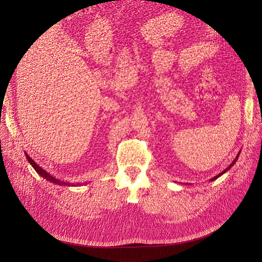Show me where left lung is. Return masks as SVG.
<instances>
[{
  "mask_svg": "<svg viewBox=\"0 0 262 262\" xmlns=\"http://www.w3.org/2000/svg\"><path fill=\"white\" fill-rule=\"evenodd\" d=\"M239 155H240V152H239V154H238V155H237V157H236V159H235V160H233V161H232V162H231V163H230V166H229V167H228V168H226V169H225V170H224V171H223V172H221V173H220V174H217V175H216V176H214V177H212V178H211V180H210V181H211V182H213V181H215V180H216V178H217V177H220V176H221V175H223V174H224V173H225V172H226V171H228V170H229V169H230V168H231V167H232V166H233V164H235V163H236V161H237V160H238V157H239Z\"/></svg>",
  "mask_w": 262,
  "mask_h": 262,
  "instance_id": "left-lung-1",
  "label": "left lung"
}]
</instances>
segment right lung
<instances>
[{"label": "right lung", "mask_w": 262, "mask_h": 262, "mask_svg": "<svg viewBox=\"0 0 262 262\" xmlns=\"http://www.w3.org/2000/svg\"><path fill=\"white\" fill-rule=\"evenodd\" d=\"M25 154V156H26V158H27V160H29V162L32 164L33 166V168L36 170V172L41 176V177H43V178H46L47 181H49V182H51V183H53V184H56V185H59V186H69V187H75V186H81L82 184H87V183H82V184H73V183H66V182H62V181H59V180H57V178H55L54 176H52L51 174H49L46 170H43L42 168H40L38 164L29 156L27 155L26 153H24Z\"/></svg>", "instance_id": "add662e5"}]
</instances>
